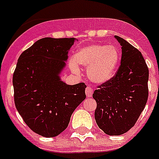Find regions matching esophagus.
I'll use <instances>...</instances> for the list:
<instances>
[{
	"mask_svg": "<svg viewBox=\"0 0 159 159\" xmlns=\"http://www.w3.org/2000/svg\"><path fill=\"white\" fill-rule=\"evenodd\" d=\"M85 92H86L87 97H92V95H93V89L92 88H90V87H87Z\"/></svg>",
	"mask_w": 159,
	"mask_h": 159,
	"instance_id": "34e87169",
	"label": "esophagus"
}]
</instances>
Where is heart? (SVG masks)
Returning <instances> with one entry per match:
<instances>
[{
	"instance_id": "b5f03b06",
	"label": "heart",
	"mask_w": 159,
	"mask_h": 159,
	"mask_svg": "<svg viewBox=\"0 0 159 159\" xmlns=\"http://www.w3.org/2000/svg\"><path fill=\"white\" fill-rule=\"evenodd\" d=\"M119 60L120 52L115 45L90 44L77 50L75 59L70 62V68L78 73V64L87 67L88 78L93 83L102 84L114 76Z\"/></svg>"
}]
</instances>
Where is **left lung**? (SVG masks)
I'll use <instances>...</instances> for the list:
<instances>
[{"instance_id": "obj_1", "label": "left lung", "mask_w": 159, "mask_h": 159, "mask_svg": "<svg viewBox=\"0 0 159 159\" xmlns=\"http://www.w3.org/2000/svg\"><path fill=\"white\" fill-rule=\"evenodd\" d=\"M115 38L122 46L120 67L92 95L95 121L108 135H121L134 127L148 99L149 70L143 55L124 39Z\"/></svg>"}]
</instances>
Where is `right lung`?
<instances>
[{
    "mask_svg": "<svg viewBox=\"0 0 159 159\" xmlns=\"http://www.w3.org/2000/svg\"><path fill=\"white\" fill-rule=\"evenodd\" d=\"M75 38H42L21 53L12 77L16 110L32 130L59 135L85 99L84 83L68 85L60 75Z\"/></svg>",
    "mask_w": 159,
    "mask_h": 159,
    "instance_id": "add662e5",
    "label": "right lung"
}]
</instances>
